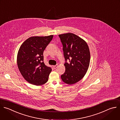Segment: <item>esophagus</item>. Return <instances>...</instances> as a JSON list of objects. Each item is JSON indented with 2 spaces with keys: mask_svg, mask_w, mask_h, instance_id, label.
Wrapping results in <instances>:
<instances>
[{
  "mask_svg": "<svg viewBox=\"0 0 120 120\" xmlns=\"http://www.w3.org/2000/svg\"><path fill=\"white\" fill-rule=\"evenodd\" d=\"M57 66H58V65H57V64H56V65L53 66V68H54V69H56L57 67Z\"/></svg>",
  "mask_w": 120,
  "mask_h": 120,
  "instance_id": "esophagus-1",
  "label": "esophagus"
}]
</instances>
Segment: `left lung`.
I'll use <instances>...</instances> for the list:
<instances>
[{
	"mask_svg": "<svg viewBox=\"0 0 120 120\" xmlns=\"http://www.w3.org/2000/svg\"><path fill=\"white\" fill-rule=\"evenodd\" d=\"M58 36L65 60V71L61 77L64 83L73 84L82 79L88 71L90 58V49L84 40L74 34L68 33Z\"/></svg>",
	"mask_w": 120,
	"mask_h": 120,
	"instance_id": "obj_1",
	"label": "left lung"
}]
</instances>
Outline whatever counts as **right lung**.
Segmentation results:
<instances>
[{
  "mask_svg": "<svg viewBox=\"0 0 120 120\" xmlns=\"http://www.w3.org/2000/svg\"><path fill=\"white\" fill-rule=\"evenodd\" d=\"M53 37H31L21 46L17 63L21 74L30 83L39 86L48 82L52 69L43 62V52Z\"/></svg>",
  "mask_w": 120,
  "mask_h": 120,
  "instance_id": "add662e5",
  "label": "right lung"
}]
</instances>
